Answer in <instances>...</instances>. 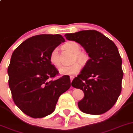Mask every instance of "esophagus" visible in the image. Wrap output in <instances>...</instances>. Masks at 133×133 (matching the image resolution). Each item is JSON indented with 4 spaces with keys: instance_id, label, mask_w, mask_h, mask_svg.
<instances>
[{
    "instance_id": "34e87169",
    "label": "esophagus",
    "mask_w": 133,
    "mask_h": 133,
    "mask_svg": "<svg viewBox=\"0 0 133 133\" xmlns=\"http://www.w3.org/2000/svg\"><path fill=\"white\" fill-rule=\"evenodd\" d=\"M73 78H74V77H70V81H71V82H72V81H73Z\"/></svg>"
}]
</instances>
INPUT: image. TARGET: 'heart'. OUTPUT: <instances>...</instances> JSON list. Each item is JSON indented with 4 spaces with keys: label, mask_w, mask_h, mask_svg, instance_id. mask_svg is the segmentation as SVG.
<instances>
[{
    "label": "heart",
    "mask_w": 133,
    "mask_h": 133,
    "mask_svg": "<svg viewBox=\"0 0 133 133\" xmlns=\"http://www.w3.org/2000/svg\"><path fill=\"white\" fill-rule=\"evenodd\" d=\"M64 49L73 54V61L78 62L81 64H84L88 60V55L85 52L80 51L81 47L77 42L69 41L63 45ZM51 64L56 68L60 65L58 56V50L55 48L51 51L49 56ZM81 69V65L78 63H74L69 66H63L59 69V73L63 75H74L77 74Z\"/></svg>",
    "instance_id": "1"
}]
</instances>
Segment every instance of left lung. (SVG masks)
Returning <instances> with one entry per match:
<instances>
[{
	"instance_id": "left-lung-1",
	"label": "left lung",
	"mask_w": 133,
	"mask_h": 133,
	"mask_svg": "<svg viewBox=\"0 0 133 133\" xmlns=\"http://www.w3.org/2000/svg\"><path fill=\"white\" fill-rule=\"evenodd\" d=\"M65 37L79 43L90 57L71 82L73 87L84 94L78 102V108L93 115L106 112L114 106L122 91V60L116 45L94 30L66 34Z\"/></svg>"
}]
</instances>
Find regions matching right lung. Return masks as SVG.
<instances>
[{
	"instance_id": "add662e5",
	"label": "right lung",
	"mask_w": 133,
	"mask_h": 133,
	"mask_svg": "<svg viewBox=\"0 0 133 133\" xmlns=\"http://www.w3.org/2000/svg\"><path fill=\"white\" fill-rule=\"evenodd\" d=\"M64 42L60 34H40L26 39L12 53L9 87L15 104L27 116L41 118L51 114L60 95L70 88L68 75L51 80L58 71L50 62V54Z\"/></svg>"
}]
</instances>
